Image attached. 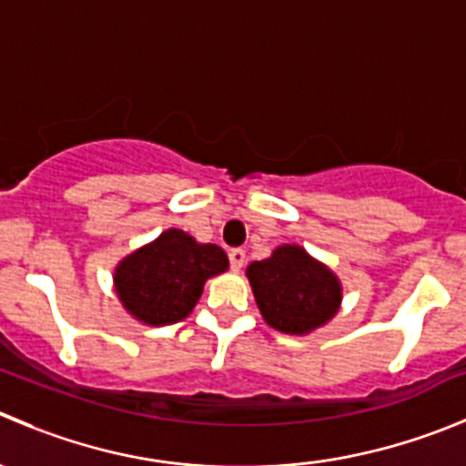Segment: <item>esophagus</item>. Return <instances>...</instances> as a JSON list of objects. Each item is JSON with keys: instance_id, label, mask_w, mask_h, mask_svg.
<instances>
[{"instance_id": "esophagus-1", "label": "esophagus", "mask_w": 466, "mask_h": 466, "mask_svg": "<svg viewBox=\"0 0 466 466\" xmlns=\"http://www.w3.org/2000/svg\"><path fill=\"white\" fill-rule=\"evenodd\" d=\"M229 266L234 268V270H241L243 263H246V250H241V248H234V250H229Z\"/></svg>"}]
</instances>
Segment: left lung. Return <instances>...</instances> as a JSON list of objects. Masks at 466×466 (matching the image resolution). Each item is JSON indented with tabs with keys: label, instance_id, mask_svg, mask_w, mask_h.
Wrapping results in <instances>:
<instances>
[{
	"label": "left lung",
	"instance_id": "left-lung-1",
	"mask_svg": "<svg viewBox=\"0 0 466 466\" xmlns=\"http://www.w3.org/2000/svg\"><path fill=\"white\" fill-rule=\"evenodd\" d=\"M248 279L263 320L284 333H307L331 320L342 298L336 275L298 246L250 263Z\"/></svg>",
	"mask_w": 466,
	"mask_h": 466
}]
</instances>
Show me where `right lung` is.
I'll return each instance as SVG.
<instances>
[{
  "label": "right lung",
  "instance_id": "1",
  "mask_svg": "<svg viewBox=\"0 0 466 466\" xmlns=\"http://www.w3.org/2000/svg\"><path fill=\"white\" fill-rule=\"evenodd\" d=\"M228 270L218 246H200L182 229H167L119 263L116 295L137 320L171 324L191 313L211 275Z\"/></svg>",
  "mask_w": 466,
  "mask_h": 466
}]
</instances>
